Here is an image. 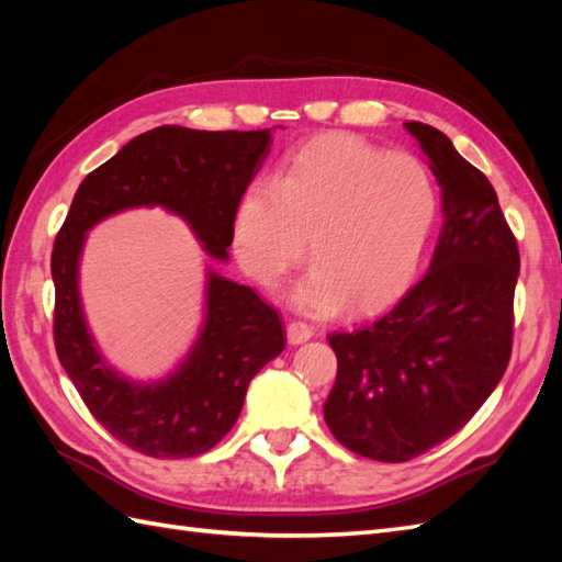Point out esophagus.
Returning <instances> with one entry per match:
<instances>
[{
    "instance_id": "obj_1",
    "label": "esophagus",
    "mask_w": 562,
    "mask_h": 562,
    "mask_svg": "<svg viewBox=\"0 0 562 562\" xmlns=\"http://www.w3.org/2000/svg\"><path fill=\"white\" fill-rule=\"evenodd\" d=\"M314 336V328L304 324V321H292V324L288 326V340L292 345H300V342H306L308 338Z\"/></svg>"
}]
</instances>
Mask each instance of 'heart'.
Masks as SVG:
<instances>
[{
	"mask_svg": "<svg viewBox=\"0 0 562 562\" xmlns=\"http://www.w3.org/2000/svg\"><path fill=\"white\" fill-rule=\"evenodd\" d=\"M437 214L425 164L381 151L350 133L306 142L272 181H254L234 217L241 268L274 288L304 258L314 270L296 304L316 314L338 306L374 312L408 288Z\"/></svg>",
	"mask_w": 562,
	"mask_h": 562,
	"instance_id": "heart-1",
	"label": "heart"
}]
</instances>
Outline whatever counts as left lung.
I'll list each match as a JSON object with an SVG mask.
<instances>
[{"mask_svg":"<svg viewBox=\"0 0 562 562\" xmlns=\"http://www.w3.org/2000/svg\"><path fill=\"white\" fill-rule=\"evenodd\" d=\"M441 188L445 224L425 278L372 324L328 336L338 374L324 405L342 447L401 463L457 435L503 379L519 248L485 173L437 127L411 121Z\"/></svg>","mask_w":562,"mask_h":562,"instance_id":"obj_1","label":"left lung"}]
</instances>
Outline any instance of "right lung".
Returning <instances> with one entry per match:
<instances>
[{
  "mask_svg": "<svg viewBox=\"0 0 562 562\" xmlns=\"http://www.w3.org/2000/svg\"><path fill=\"white\" fill-rule=\"evenodd\" d=\"M268 151L270 130L154 127L83 178L57 232L50 258L57 360L91 415L147 457H198L229 432L250 379L288 345L282 318L256 290L210 272L205 328L193 352L169 379L135 384L105 364L83 321L77 290L83 234L121 210L161 205L181 214L207 254L224 260L238 202Z\"/></svg>",
  "mask_w": 562,
  "mask_h": 562,
  "instance_id": "right-lung-1",
  "label": "right lung"
}]
</instances>
